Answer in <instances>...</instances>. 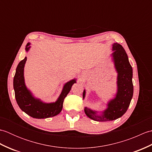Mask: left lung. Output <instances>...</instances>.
<instances>
[{
    "instance_id": "8db88e82",
    "label": "left lung",
    "mask_w": 152,
    "mask_h": 152,
    "mask_svg": "<svg viewBox=\"0 0 152 152\" xmlns=\"http://www.w3.org/2000/svg\"><path fill=\"white\" fill-rule=\"evenodd\" d=\"M113 53L110 55L117 72V91L114 98L109 100L106 108L98 112L85 107L84 112L90 119L96 121H108L117 119L127 112L133 95V69L129 61L127 54L121 45L112 44ZM86 89L83 92V99L86 96Z\"/></svg>"
}]
</instances>
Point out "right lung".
<instances>
[{
	"label": "right lung",
	"instance_id": "obj_1",
	"mask_svg": "<svg viewBox=\"0 0 152 152\" xmlns=\"http://www.w3.org/2000/svg\"><path fill=\"white\" fill-rule=\"evenodd\" d=\"M30 45L31 43L28 42L25 47L26 52L29 51ZM26 61L27 57H25L24 59L19 63L13 82L15 97L19 107L27 115L37 119L48 118L59 114L62 110L64 99L69 94L72 85L76 83V79L74 78L64 83L61 94L56 102H44L41 99L35 97L25 84L24 68Z\"/></svg>",
	"mask_w": 152,
	"mask_h": 152
}]
</instances>
